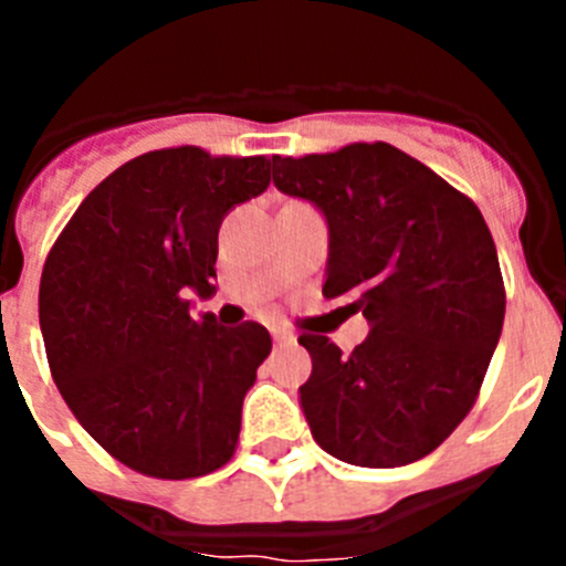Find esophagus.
<instances>
[{
    "instance_id": "1",
    "label": "esophagus",
    "mask_w": 566,
    "mask_h": 566,
    "mask_svg": "<svg viewBox=\"0 0 566 566\" xmlns=\"http://www.w3.org/2000/svg\"><path fill=\"white\" fill-rule=\"evenodd\" d=\"M272 337L277 345H294L297 343V337H294L292 332H286V328H272Z\"/></svg>"
}]
</instances>
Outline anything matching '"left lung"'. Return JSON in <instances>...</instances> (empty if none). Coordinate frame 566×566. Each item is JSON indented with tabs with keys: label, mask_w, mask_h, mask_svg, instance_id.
Segmentation results:
<instances>
[{
	"label": "left lung",
	"mask_w": 566,
	"mask_h": 566,
	"mask_svg": "<svg viewBox=\"0 0 566 566\" xmlns=\"http://www.w3.org/2000/svg\"><path fill=\"white\" fill-rule=\"evenodd\" d=\"M274 187L328 221L323 294L368 319L343 354L300 334L312 377L300 405L314 442L359 468L437 451L476 405L504 323L493 234L468 195L385 142L274 155Z\"/></svg>",
	"instance_id": "left-lung-1"
}]
</instances>
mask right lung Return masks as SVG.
<instances>
[{
    "instance_id": "obj_1",
    "label": "right lung",
    "mask_w": 566,
    "mask_h": 566,
    "mask_svg": "<svg viewBox=\"0 0 566 566\" xmlns=\"http://www.w3.org/2000/svg\"><path fill=\"white\" fill-rule=\"evenodd\" d=\"M266 155L144 153L107 175L50 247L39 326L84 431L135 473L198 479L234 457L243 397L272 352L260 323L192 317L218 229L272 181Z\"/></svg>"
}]
</instances>
